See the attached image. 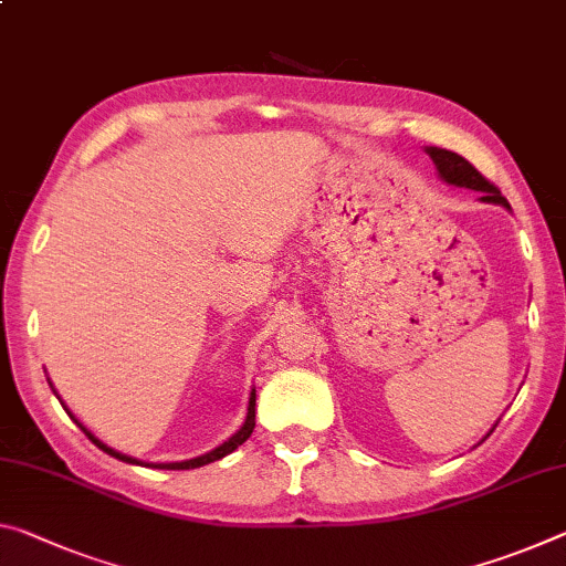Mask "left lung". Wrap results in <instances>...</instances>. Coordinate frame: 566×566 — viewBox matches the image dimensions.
I'll return each instance as SVG.
<instances>
[{"label":"left lung","mask_w":566,"mask_h":566,"mask_svg":"<svg viewBox=\"0 0 566 566\" xmlns=\"http://www.w3.org/2000/svg\"><path fill=\"white\" fill-rule=\"evenodd\" d=\"M428 156L433 158V164L438 168V174H441L443 181L453 184V186H465V188H473V191H483V201L489 203H504L509 209V201L501 196V191L496 186H493L486 176L476 170V166H471L469 160L463 156L453 154V150H446V148H428Z\"/></svg>","instance_id":"left-lung-1"}]
</instances>
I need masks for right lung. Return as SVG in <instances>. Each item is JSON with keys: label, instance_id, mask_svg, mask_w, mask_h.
Returning <instances> with one entry per match:
<instances>
[{"label": "right lung", "instance_id": "obj_1", "mask_svg": "<svg viewBox=\"0 0 566 566\" xmlns=\"http://www.w3.org/2000/svg\"><path fill=\"white\" fill-rule=\"evenodd\" d=\"M254 426H256V392H251V398H249V412H247V420H244V426H241L234 436L229 438L227 443H221L219 448H213L211 453H206V455H199V459H191V461H181V463H150L154 465V469H168V471H188V469H199V465H206V463H211V461H219V459H223V455H229L231 451H237V448L247 441V438L251 436V430H254ZM83 428V426H80ZM85 430V436L90 438V441H93L97 448H101V451H105L107 455H113V459H120V461H125V463H138V465H146V463H140V461H136V459H130V455H123V453H118V451H113V448H107L105 443H101L97 441V438L90 433L87 428H83Z\"/></svg>", "mask_w": 566, "mask_h": 566}]
</instances>
